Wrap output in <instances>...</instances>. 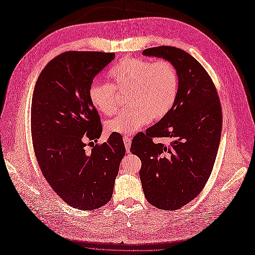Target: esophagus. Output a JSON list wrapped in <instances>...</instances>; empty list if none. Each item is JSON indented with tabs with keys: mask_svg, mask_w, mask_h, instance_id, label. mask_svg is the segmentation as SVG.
<instances>
[{
	"mask_svg": "<svg viewBox=\"0 0 255 255\" xmlns=\"http://www.w3.org/2000/svg\"><path fill=\"white\" fill-rule=\"evenodd\" d=\"M123 141H125V145H126L127 152H129L130 142H132V140H130V138H129L128 136H123Z\"/></svg>",
	"mask_w": 255,
	"mask_h": 255,
	"instance_id": "1",
	"label": "esophagus"
}]
</instances>
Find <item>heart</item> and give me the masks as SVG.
<instances>
[{"mask_svg":"<svg viewBox=\"0 0 255 255\" xmlns=\"http://www.w3.org/2000/svg\"><path fill=\"white\" fill-rule=\"evenodd\" d=\"M112 84L92 82L88 89L91 105L105 116L118 107V92H128V105L106 122L111 134L129 135L150 121H159L170 113L179 94V73L167 59L153 61L137 57L126 58L109 71Z\"/></svg>","mask_w":255,"mask_h":255,"instance_id":"obj_1","label":"heart"}]
</instances>
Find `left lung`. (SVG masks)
I'll use <instances>...</instances> for the list:
<instances>
[{
	"instance_id": "1",
	"label": "left lung",
	"mask_w": 255,
	"mask_h": 255,
	"mask_svg": "<svg viewBox=\"0 0 255 255\" xmlns=\"http://www.w3.org/2000/svg\"><path fill=\"white\" fill-rule=\"evenodd\" d=\"M142 54L171 61L179 73V94L170 113L130 144L141 160L139 176L148 202L173 211L200 195L212 173L221 137V104L210 74L187 52L160 45ZM161 136L172 142L152 141Z\"/></svg>"
}]
</instances>
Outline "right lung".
Wrapping results in <instances>:
<instances>
[{"label": "right lung", "mask_w": 255, "mask_h": 255, "mask_svg": "<svg viewBox=\"0 0 255 255\" xmlns=\"http://www.w3.org/2000/svg\"><path fill=\"white\" fill-rule=\"evenodd\" d=\"M114 58L115 53H61L43 68L33 92L30 130L38 165L57 196L83 211L102 207L112 199L126 155L120 134L86 149L102 133L88 89Z\"/></svg>", "instance_id": "1"}]
</instances>
